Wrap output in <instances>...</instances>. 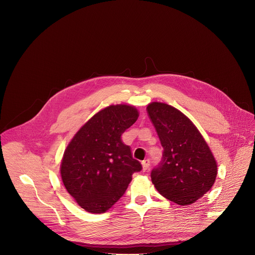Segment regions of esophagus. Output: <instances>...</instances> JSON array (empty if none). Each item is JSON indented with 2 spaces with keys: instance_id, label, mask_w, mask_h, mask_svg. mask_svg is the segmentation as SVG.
I'll return each instance as SVG.
<instances>
[{
  "instance_id": "obj_1",
  "label": "esophagus",
  "mask_w": 255,
  "mask_h": 255,
  "mask_svg": "<svg viewBox=\"0 0 255 255\" xmlns=\"http://www.w3.org/2000/svg\"><path fill=\"white\" fill-rule=\"evenodd\" d=\"M142 167H143V171H144V172L148 171V169H149V167H150V160H149V159L144 160V161L142 162Z\"/></svg>"
}]
</instances>
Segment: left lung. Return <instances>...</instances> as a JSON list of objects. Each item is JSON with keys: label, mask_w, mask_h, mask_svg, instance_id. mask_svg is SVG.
Segmentation results:
<instances>
[{"label": "left lung", "mask_w": 255, "mask_h": 255, "mask_svg": "<svg viewBox=\"0 0 255 255\" xmlns=\"http://www.w3.org/2000/svg\"><path fill=\"white\" fill-rule=\"evenodd\" d=\"M164 148L159 165L151 172L157 191L171 202L188 206L215 184L218 165L204 137L180 110L161 102L147 106Z\"/></svg>", "instance_id": "1"}]
</instances>
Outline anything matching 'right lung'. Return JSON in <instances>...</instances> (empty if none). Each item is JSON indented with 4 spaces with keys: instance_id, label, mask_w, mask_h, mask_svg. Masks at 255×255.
<instances>
[{
    "instance_id": "1",
    "label": "right lung",
    "mask_w": 255,
    "mask_h": 255,
    "mask_svg": "<svg viewBox=\"0 0 255 255\" xmlns=\"http://www.w3.org/2000/svg\"><path fill=\"white\" fill-rule=\"evenodd\" d=\"M130 105H110L90 118L64 151L60 175L68 194L86 212L109 210L126 192L142 165L122 134L138 119Z\"/></svg>"
}]
</instances>
